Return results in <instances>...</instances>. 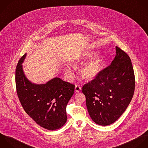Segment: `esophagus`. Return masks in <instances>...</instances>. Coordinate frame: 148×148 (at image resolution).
Instances as JSON below:
<instances>
[{"label": "esophagus", "mask_w": 148, "mask_h": 148, "mask_svg": "<svg viewBox=\"0 0 148 148\" xmlns=\"http://www.w3.org/2000/svg\"><path fill=\"white\" fill-rule=\"evenodd\" d=\"M81 87L79 86V85H75V92H76V93H78V92H80V90H81Z\"/></svg>", "instance_id": "obj_1"}]
</instances>
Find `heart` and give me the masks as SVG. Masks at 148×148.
<instances>
[{"label": "heart", "mask_w": 148, "mask_h": 148, "mask_svg": "<svg viewBox=\"0 0 148 148\" xmlns=\"http://www.w3.org/2000/svg\"><path fill=\"white\" fill-rule=\"evenodd\" d=\"M93 51H87L72 60V63L77 67L80 66L87 60L90 59L80 67L79 73L81 77L86 81L95 79L101 73L103 65V57L101 54L95 55ZM64 71L70 79L74 75V70L69 65L64 66Z\"/></svg>", "instance_id": "heart-1"}]
</instances>
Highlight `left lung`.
Here are the masks:
<instances>
[{
  "instance_id": "1",
  "label": "left lung",
  "mask_w": 148,
  "mask_h": 148,
  "mask_svg": "<svg viewBox=\"0 0 148 148\" xmlns=\"http://www.w3.org/2000/svg\"><path fill=\"white\" fill-rule=\"evenodd\" d=\"M116 55L111 64L103 70L82 92L93 121L108 126L117 121L129 105L135 89V77L129 55L116 47Z\"/></svg>"
}]
</instances>
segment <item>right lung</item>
<instances>
[{"instance_id":"obj_1","label":"right lung","mask_w":148,"mask_h":148,"mask_svg":"<svg viewBox=\"0 0 148 148\" xmlns=\"http://www.w3.org/2000/svg\"><path fill=\"white\" fill-rule=\"evenodd\" d=\"M19 59L15 70L16 92L26 114L42 127L55 130L66 122L67 104L74 94L75 86L55 77L44 84H36L25 76Z\"/></svg>"}]
</instances>
